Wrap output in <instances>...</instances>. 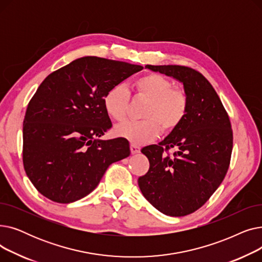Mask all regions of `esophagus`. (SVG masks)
Instances as JSON below:
<instances>
[{"label": "esophagus", "mask_w": 262, "mask_h": 262, "mask_svg": "<svg viewBox=\"0 0 262 262\" xmlns=\"http://www.w3.org/2000/svg\"><path fill=\"white\" fill-rule=\"evenodd\" d=\"M130 152H132V154H138V153H140V147L138 145L132 143L130 144Z\"/></svg>", "instance_id": "obj_1"}]
</instances>
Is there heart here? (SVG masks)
Masks as SVG:
<instances>
[{
  "label": "heart",
  "mask_w": 262,
  "mask_h": 262,
  "mask_svg": "<svg viewBox=\"0 0 262 262\" xmlns=\"http://www.w3.org/2000/svg\"><path fill=\"white\" fill-rule=\"evenodd\" d=\"M137 98L147 101L141 113L144 120L125 121L115 128V134L133 143L143 144L154 140L160 130L170 134L185 120L189 98L183 88L173 87L172 81L157 73H149L135 81ZM130 95L127 88L116 85L104 95L106 114L116 121L125 119L129 108Z\"/></svg>",
  "instance_id": "obj_1"
}]
</instances>
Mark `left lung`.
<instances>
[{
	"label": "left lung",
	"instance_id": "1",
	"mask_svg": "<svg viewBox=\"0 0 262 262\" xmlns=\"http://www.w3.org/2000/svg\"><path fill=\"white\" fill-rule=\"evenodd\" d=\"M146 69L181 81L189 98L183 123L158 144L141 149L149 161L138 178L143 196L160 212L184 216L198 210L223 182L232 150L229 118L210 82L184 66ZM174 148L173 157L163 155Z\"/></svg>",
	"mask_w": 262,
	"mask_h": 262
}]
</instances>
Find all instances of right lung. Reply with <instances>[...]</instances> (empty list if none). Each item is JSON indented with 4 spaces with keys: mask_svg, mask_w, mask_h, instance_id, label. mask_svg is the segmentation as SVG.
Instances as JSON below:
<instances>
[{
    "mask_svg": "<svg viewBox=\"0 0 262 262\" xmlns=\"http://www.w3.org/2000/svg\"><path fill=\"white\" fill-rule=\"evenodd\" d=\"M142 69L86 56L41 82L23 121V164L43 196L61 204L85 198L110 164L129 156L126 139H100L113 126L103 98L110 88Z\"/></svg>",
    "mask_w": 262,
    "mask_h": 262,
    "instance_id": "right-lung-1",
    "label": "right lung"
}]
</instances>
